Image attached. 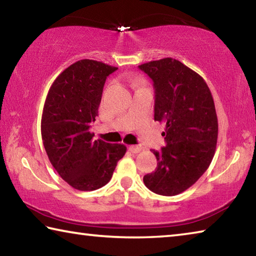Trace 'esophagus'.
Listing matches in <instances>:
<instances>
[{"mask_svg": "<svg viewBox=\"0 0 256 256\" xmlns=\"http://www.w3.org/2000/svg\"><path fill=\"white\" fill-rule=\"evenodd\" d=\"M128 150L131 151V152H133V154H138L142 150V148H141L140 146H128Z\"/></svg>", "mask_w": 256, "mask_h": 256, "instance_id": "obj_1", "label": "esophagus"}]
</instances>
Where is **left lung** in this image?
Segmentation results:
<instances>
[{
	"label": "left lung",
	"mask_w": 256,
	"mask_h": 256,
	"mask_svg": "<svg viewBox=\"0 0 256 256\" xmlns=\"http://www.w3.org/2000/svg\"><path fill=\"white\" fill-rule=\"evenodd\" d=\"M154 81V120L166 124V146L154 151L157 167L144 177L159 196H177L190 188L210 166L218 140L214 102L204 79L166 58L138 66Z\"/></svg>",
	"instance_id": "left-lung-1"
}]
</instances>
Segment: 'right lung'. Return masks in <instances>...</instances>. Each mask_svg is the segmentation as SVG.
<instances>
[{"label": "right lung", "instance_id": "1", "mask_svg": "<svg viewBox=\"0 0 256 256\" xmlns=\"http://www.w3.org/2000/svg\"><path fill=\"white\" fill-rule=\"evenodd\" d=\"M118 70L94 60L71 64L54 80L42 115V138L58 175L79 190H94L110 180L126 152L120 144L94 140L96 120L107 76Z\"/></svg>", "mask_w": 256, "mask_h": 256}]
</instances>
